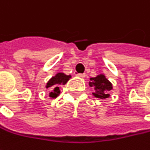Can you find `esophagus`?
<instances>
[{
    "label": "esophagus",
    "instance_id": "esophagus-1",
    "mask_svg": "<svg viewBox=\"0 0 150 150\" xmlns=\"http://www.w3.org/2000/svg\"><path fill=\"white\" fill-rule=\"evenodd\" d=\"M76 75H77L78 77H81V78H84V77L86 76V75H85V74H77Z\"/></svg>",
    "mask_w": 150,
    "mask_h": 150
}]
</instances>
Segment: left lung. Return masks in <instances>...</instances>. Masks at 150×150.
I'll return each mask as SVG.
<instances>
[{
	"mask_svg": "<svg viewBox=\"0 0 150 150\" xmlns=\"http://www.w3.org/2000/svg\"><path fill=\"white\" fill-rule=\"evenodd\" d=\"M89 86L95 90L93 95L101 99H105L109 96V91L113 88L111 82L105 77L104 75H99L96 77L90 78Z\"/></svg>",
	"mask_w": 150,
	"mask_h": 150,
	"instance_id": "1",
	"label": "left lung"
}]
</instances>
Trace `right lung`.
<instances>
[{"instance_id": "obj_1", "label": "right lung", "mask_w": 150, "mask_h": 150, "mask_svg": "<svg viewBox=\"0 0 150 150\" xmlns=\"http://www.w3.org/2000/svg\"><path fill=\"white\" fill-rule=\"evenodd\" d=\"M71 75H67L63 73H58L52 77L48 82L47 83L46 88H50V93H49V97L55 98L59 96L60 94V89H59V85H64L67 83V81L69 80Z\"/></svg>"}]
</instances>
